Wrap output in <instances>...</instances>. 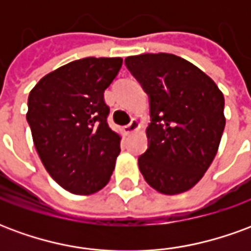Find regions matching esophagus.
<instances>
[{
  "instance_id": "esophagus-1",
  "label": "esophagus",
  "mask_w": 251,
  "mask_h": 251,
  "mask_svg": "<svg viewBox=\"0 0 251 251\" xmlns=\"http://www.w3.org/2000/svg\"><path fill=\"white\" fill-rule=\"evenodd\" d=\"M140 127V124H138V121L136 120V118H133V120L127 124V125L125 126V131L129 134V133H133V131H136L137 129Z\"/></svg>"
}]
</instances>
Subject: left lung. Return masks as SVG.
Wrapping results in <instances>:
<instances>
[{
  "label": "left lung",
  "mask_w": 251,
  "mask_h": 251,
  "mask_svg": "<svg viewBox=\"0 0 251 251\" xmlns=\"http://www.w3.org/2000/svg\"><path fill=\"white\" fill-rule=\"evenodd\" d=\"M125 64L149 98L148 148L138 168L151 187L181 194L215 157L226 120L225 98L204 72L172 53H144Z\"/></svg>",
  "instance_id": "left-lung-1"
}]
</instances>
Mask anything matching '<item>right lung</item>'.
Here are the masks:
<instances>
[{
  "instance_id": "obj_1",
  "label": "right lung",
  "mask_w": 251,
  "mask_h": 251,
  "mask_svg": "<svg viewBox=\"0 0 251 251\" xmlns=\"http://www.w3.org/2000/svg\"><path fill=\"white\" fill-rule=\"evenodd\" d=\"M121 57H84L41 77L29 93L28 114L36 151L52 179L76 195L103 188L120 154L103 99Z\"/></svg>"
}]
</instances>
